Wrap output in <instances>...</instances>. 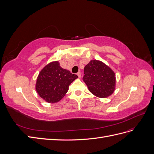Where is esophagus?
Returning <instances> with one entry per match:
<instances>
[{"label": "esophagus", "instance_id": "esophagus-1", "mask_svg": "<svg viewBox=\"0 0 154 154\" xmlns=\"http://www.w3.org/2000/svg\"><path fill=\"white\" fill-rule=\"evenodd\" d=\"M77 75H78V76L79 78H81V72H78L77 73Z\"/></svg>", "mask_w": 154, "mask_h": 154}]
</instances>
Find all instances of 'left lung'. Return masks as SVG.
<instances>
[{
  "instance_id": "1",
  "label": "left lung",
  "mask_w": 154,
  "mask_h": 154,
  "mask_svg": "<svg viewBox=\"0 0 154 154\" xmlns=\"http://www.w3.org/2000/svg\"><path fill=\"white\" fill-rule=\"evenodd\" d=\"M83 80L92 94L105 98L113 94L116 88V74L110 67L100 60H91L84 67Z\"/></svg>"
}]
</instances>
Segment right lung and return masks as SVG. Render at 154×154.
<instances>
[{"label":"right lung","mask_w":154,"mask_h":154,"mask_svg":"<svg viewBox=\"0 0 154 154\" xmlns=\"http://www.w3.org/2000/svg\"><path fill=\"white\" fill-rule=\"evenodd\" d=\"M78 78L69 70L60 67L58 61L51 62L39 72L35 89L46 102L57 103L66 94L70 84Z\"/></svg>","instance_id":"obj_1"}]
</instances>
